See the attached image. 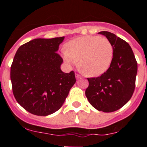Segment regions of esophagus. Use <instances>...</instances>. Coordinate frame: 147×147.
<instances>
[{
    "label": "esophagus",
    "mask_w": 147,
    "mask_h": 147,
    "mask_svg": "<svg viewBox=\"0 0 147 147\" xmlns=\"http://www.w3.org/2000/svg\"><path fill=\"white\" fill-rule=\"evenodd\" d=\"M75 78H76V79L78 80V79H80V78H81V76H80V75H78V74H75Z\"/></svg>",
    "instance_id": "obj_1"
}]
</instances>
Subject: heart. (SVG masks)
Returning a JSON list of instances; mask_svg holds the SVG:
<instances>
[{"mask_svg":"<svg viewBox=\"0 0 147 147\" xmlns=\"http://www.w3.org/2000/svg\"><path fill=\"white\" fill-rule=\"evenodd\" d=\"M114 57V48L107 38L98 35L79 37L67 43L63 57L69 65L78 61L80 69L90 77H98L107 71Z\"/></svg>","mask_w":147,"mask_h":147,"instance_id":"obj_1","label":"heart"}]
</instances>
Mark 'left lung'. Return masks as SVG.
<instances>
[{
	"label": "left lung",
	"instance_id": "8db88e82",
	"mask_svg": "<svg viewBox=\"0 0 147 147\" xmlns=\"http://www.w3.org/2000/svg\"><path fill=\"white\" fill-rule=\"evenodd\" d=\"M98 34L105 35L112 42L113 59L106 72L98 78H88L89 86L86 96L97 110L112 112L123 107L132 97L138 66L127 42L107 31Z\"/></svg>",
	"mask_w": 147,
	"mask_h": 147
}]
</instances>
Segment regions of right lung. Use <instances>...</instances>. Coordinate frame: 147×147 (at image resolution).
<instances>
[{
  "label": "right lung",
  "mask_w": 147,
  "mask_h": 147,
  "mask_svg": "<svg viewBox=\"0 0 147 147\" xmlns=\"http://www.w3.org/2000/svg\"><path fill=\"white\" fill-rule=\"evenodd\" d=\"M64 37L37 38L18 49L11 67L13 94L24 109L47 116L61 107L76 82L75 72L61 69L63 59L57 53Z\"/></svg>",
  "instance_id": "add662e5"
}]
</instances>
